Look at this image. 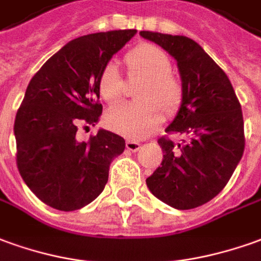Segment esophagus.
Listing matches in <instances>:
<instances>
[{
	"mask_svg": "<svg viewBox=\"0 0 261 261\" xmlns=\"http://www.w3.org/2000/svg\"><path fill=\"white\" fill-rule=\"evenodd\" d=\"M140 147H141V144L137 143V141H131V140H128V141L125 143V148L128 149V151H131V152H136V151H138Z\"/></svg>",
	"mask_w": 261,
	"mask_h": 261,
	"instance_id": "34e87169",
	"label": "esophagus"
}]
</instances>
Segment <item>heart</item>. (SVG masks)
<instances>
[{"label":"heart","mask_w":261,"mask_h":261,"mask_svg":"<svg viewBox=\"0 0 261 261\" xmlns=\"http://www.w3.org/2000/svg\"><path fill=\"white\" fill-rule=\"evenodd\" d=\"M131 76L143 77L137 90L136 103H118L106 114V124L117 134L138 140L144 138L162 121V110L172 112L181 103L182 86L169 70L171 61L154 45L141 43L125 56ZM97 87L101 97L113 103L123 93V77L114 62L106 63L100 72Z\"/></svg>","instance_id":"heart-1"}]
</instances>
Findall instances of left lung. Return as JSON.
Returning <instances> with one entry per match:
<instances>
[{"label": "left lung", "instance_id": "obj_1", "mask_svg": "<svg viewBox=\"0 0 261 261\" xmlns=\"http://www.w3.org/2000/svg\"><path fill=\"white\" fill-rule=\"evenodd\" d=\"M140 35L176 61L181 105L165 131L185 137L178 147L160 138L161 167L145 182L149 192L171 207L194 209L219 194L242 160V107L229 77L194 39L151 31Z\"/></svg>", "mask_w": 261, "mask_h": 261}]
</instances>
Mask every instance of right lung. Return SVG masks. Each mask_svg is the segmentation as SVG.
<instances>
[{
	"label": "right lung",
	"instance_id": "add662e5",
	"mask_svg": "<svg viewBox=\"0 0 261 261\" xmlns=\"http://www.w3.org/2000/svg\"><path fill=\"white\" fill-rule=\"evenodd\" d=\"M118 29L80 36L49 58L31 79L16 113V164L27 187L50 207L76 211L105 189L113 160L125 141L100 128L77 141L80 124H97L100 72L136 35Z\"/></svg>",
	"mask_w": 261,
	"mask_h": 261
}]
</instances>
